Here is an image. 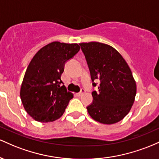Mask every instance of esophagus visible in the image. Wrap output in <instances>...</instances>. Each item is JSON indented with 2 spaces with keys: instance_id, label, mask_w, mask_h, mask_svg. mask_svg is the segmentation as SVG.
Returning <instances> with one entry per match:
<instances>
[{
  "instance_id": "34e87169",
  "label": "esophagus",
  "mask_w": 159,
  "mask_h": 159,
  "mask_svg": "<svg viewBox=\"0 0 159 159\" xmlns=\"http://www.w3.org/2000/svg\"><path fill=\"white\" fill-rule=\"evenodd\" d=\"M85 92V89H81V91H80V92H79V93H77L76 94H77V96H82L83 95V94H84Z\"/></svg>"
}]
</instances>
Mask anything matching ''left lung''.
<instances>
[{"label":"left lung","instance_id":"1","mask_svg":"<svg viewBox=\"0 0 159 159\" xmlns=\"http://www.w3.org/2000/svg\"><path fill=\"white\" fill-rule=\"evenodd\" d=\"M81 49L90 70L93 102L87 107L90 116L100 123L112 125L123 119L131 110L137 93L136 82L127 62L116 49L99 42L81 43Z\"/></svg>","mask_w":159,"mask_h":159}]
</instances>
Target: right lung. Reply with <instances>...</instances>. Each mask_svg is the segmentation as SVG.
Instances as JSON below:
<instances>
[{
  "label": "right lung",
  "mask_w": 159,
  "mask_h": 159,
  "mask_svg": "<svg viewBox=\"0 0 159 159\" xmlns=\"http://www.w3.org/2000/svg\"><path fill=\"white\" fill-rule=\"evenodd\" d=\"M77 43L58 41L43 46L28 66L21 85L20 97L25 110L34 120L53 122L59 119L74 94L62 83L65 62L80 51Z\"/></svg>",
  "instance_id": "1"
}]
</instances>
